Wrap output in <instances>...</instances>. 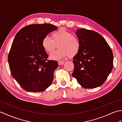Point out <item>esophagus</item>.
<instances>
[{"label": "esophagus", "instance_id": "34e87169", "mask_svg": "<svg viewBox=\"0 0 122 122\" xmlns=\"http://www.w3.org/2000/svg\"><path fill=\"white\" fill-rule=\"evenodd\" d=\"M65 62V61H59L58 62V64H59V65H62V64Z\"/></svg>", "mask_w": 122, "mask_h": 122}]
</instances>
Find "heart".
<instances>
[{
	"mask_svg": "<svg viewBox=\"0 0 122 122\" xmlns=\"http://www.w3.org/2000/svg\"><path fill=\"white\" fill-rule=\"evenodd\" d=\"M52 39L46 36L42 40V47L46 53H50L58 45L59 50L53 52L50 56L52 60H60L73 57L78 53L80 43L78 39L64 28H60L52 33Z\"/></svg>",
	"mask_w": 122,
	"mask_h": 122,
	"instance_id": "b5f03b06",
	"label": "heart"
}]
</instances>
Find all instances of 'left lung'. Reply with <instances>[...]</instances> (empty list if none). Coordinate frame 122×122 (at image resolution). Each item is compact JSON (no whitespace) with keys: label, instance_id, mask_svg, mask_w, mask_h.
<instances>
[{"label":"left lung","instance_id":"left-lung-1","mask_svg":"<svg viewBox=\"0 0 122 122\" xmlns=\"http://www.w3.org/2000/svg\"><path fill=\"white\" fill-rule=\"evenodd\" d=\"M75 33L80 49L73 58L74 69L72 76L83 88L100 86L113 69L112 49L105 39L94 31L82 28Z\"/></svg>","mask_w":122,"mask_h":122}]
</instances>
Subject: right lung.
Wrapping results in <instances>:
<instances>
[{
    "mask_svg": "<svg viewBox=\"0 0 122 122\" xmlns=\"http://www.w3.org/2000/svg\"><path fill=\"white\" fill-rule=\"evenodd\" d=\"M57 29L48 24L30 25L15 36L8 57L9 68L12 77L28 92H42L53 81L58 63L47 60L41 43L45 36Z\"/></svg>",
    "mask_w": 122,
    "mask_h": 122,
    "instance_id": "right-lung-1",
    "label": "right lung"
}]
</instances>
